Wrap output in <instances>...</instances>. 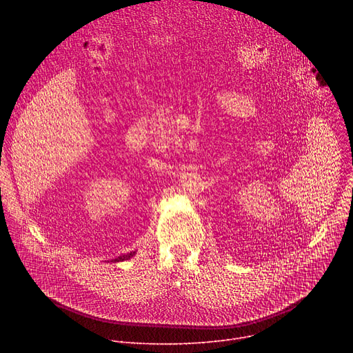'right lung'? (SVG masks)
I'll return each instance as SVG.
<instances>
[{
    "instance_id": "right-lung-1",
    "label": "right lung",
    "mask_w": 353,
    "mask_h": 353,
    "mask_svg": "<svg viewBox=\"0 0 353 353\" xmlns=\"http://www.w3.org/2000/svg\"><path fill=\"white\" fill-rule=\"evenodd\" d=\"M134 254H135V251H132V253H130V254H124V256H120V257L114 259V260H113V263H119V261H125V260L131 259V257H132Z\"/></svg>"
}]
</instances>
